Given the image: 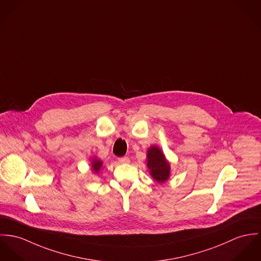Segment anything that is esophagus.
<instances>
[{"mask_svg": "<svg viewBox=\"0 0 261 261\" xmlns=\"http://www.w3.org/2000/svg\"><path fill=\"white\" fill-rule=\"evenodd\" d=\"M118 161L120 163H123V164H126V163H129L130 162V159L128 157H121V158H118Z\"/></svg>", "mask_w": 261, "mask_h": 261, "instance_id": "esophagus-1", "label": "esophagus"}]
</instances>
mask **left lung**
<instances>
[{
	"label": "left lung",
	"instance_id": "8db88e82",
	"mask_svg": "<svg viewBox=\"0 0 261 261\" xmlns=\"http://www.w3.org/2000/svg\"><path fill=\"white\" fill-rule=\"evenodd\" d=\"M146 164L152 178L159 184L166 182L171 172V166L163 151L156 145H152L147 150Z\"/></svg>",
	"mask_w": 261,
	"mask_h": 261
}]
</instances>
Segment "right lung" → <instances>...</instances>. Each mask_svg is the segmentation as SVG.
Segmentation results:
<instances>
[{"mask_svg":"<svg viewBox=\"0 0 261 261\" xmlns=\"http://www.w3.org/2000/svg\"><path fill=\"white\" fill-rule=\"evenodd\" d=\"M103 162L102 160L98 159L97 157H93L91 159V169L93 171V173L98 174L100 172V169L102 168Z\"/></svg>","mask_w":261,"mask_h":261,"instance_id":"right-lung-1","label":"right lung"}]
</instances>
